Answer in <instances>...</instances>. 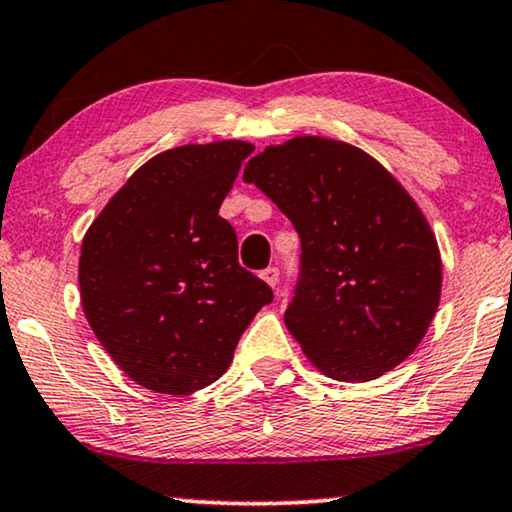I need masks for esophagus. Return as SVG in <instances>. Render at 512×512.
<instances>
[{"label":"esophagus","mask_w":512,"mask_h":512,"mask_svg":"<svg viewBox=\"0 0 512 512\" xmlns=\"http://www.w3.org/2000/svg\"><path fill=\"white\" fill-rule=\"evenodd\" d=\"M261 277H263L265 284H270L272 289H275L277 282H279V270H277V268H265V270L261 272Z\"/></svg>","instance_id":"obj_1"}]
</instances>
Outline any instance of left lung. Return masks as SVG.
Wrapping results in <instances>:
<instances>
[{"label":"left lung","mask_w":512,"mask_h":512,"mask_svg":"<svg viewBox=\"0 0 512 512\" xmlns=\"http://www.w3.org/2000/svg\"><path fill=\"white\" fill-rule=\"evenodd\" d=\"M300 235L284 321L307 359L342 382L396 368L438 310L443 263L424 214L366 151L326 137L268 146L244 167Z\"/></svg>","instance_id":"8db88e82"}]
</instances>
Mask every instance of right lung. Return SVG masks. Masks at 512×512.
<instances>
[{
    "label": "right lung",
    "mask_w": 512,
    "mask_h": 512,
    "mask_svg": "<svg viewBox=\"0 0 512 512\" xmlns=\"http://www.w3.org/2000/svg\"><path fill=\"white\" fill-rule=\"evenodd\" d=\"M249 142L186 144L144 163L88 228L81 305L130 380L186 396L219 380L272 289L237 263L219 216Z\"/></svg>",
    "instance_id": "right-lung-1"
}]
</instances>
